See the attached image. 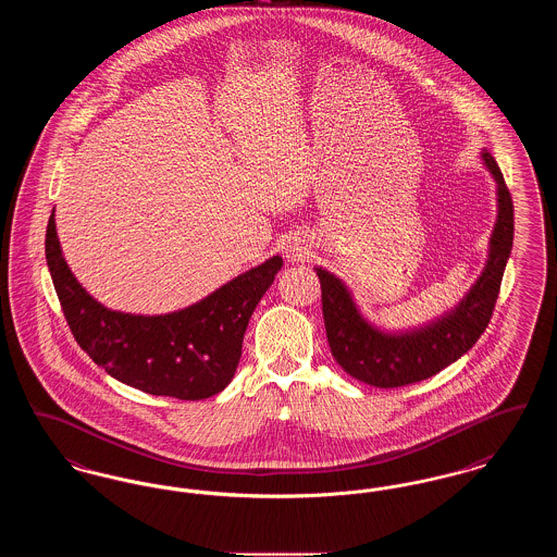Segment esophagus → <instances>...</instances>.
<instances>
[{
  "label": "esophagus",
  "mask_w": 557,
  "mask_h": 557,
  "mask_svg": "<svg viewBox=\"0 0 557 557\" xmlns=\"http://www.w3.org/2000/svg\"><path fill=\"white\" fill-rule=\"evenodd\" d=\"M284 252H286V259L292 263H302V261L309 259V246L302 238H290V242L284 248Z\"/></svg>",
  "instance_id": "esophagus-1"
}]
</instances>
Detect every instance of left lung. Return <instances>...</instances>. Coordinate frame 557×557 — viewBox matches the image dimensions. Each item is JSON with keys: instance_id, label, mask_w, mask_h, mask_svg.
<instances>
[{"instance_id": "8db88e82", "label": "left lung", "mask_w": 557, "mask_h": 557, "mask_svg": "<svg viewBox=\"0 0 557 557\" xmlns=\"http://www.w3.org/2000/svg\"><path fill=\"white\" fill-rule=\"evenodd\" d=\"M482 159L497 182L499 214L482 275L447 315L405 334L380 332L361 318L345 284L318 267L330 350L338 366L352 377L375 388H398L422 382L466 355L486 330L513 244V202L497 160L486 150Z\"/></svg>"}]
</instances>
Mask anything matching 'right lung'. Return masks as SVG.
<instances>
[{"instance_id": "right-lung-1", "label": "right lung", "mask_w": 557, "mask_h": 557, "mask_svg": "<svg viewBox=\"0 0 557 557\" xmlns=\"http://www.w3.org/2000/svg\"><path fill=\"white\" fill-rule=\"evenodd\" d=\"M46 259L66 323L94 363L137 391L182 400L212 397L232 382L250 315L284 265L271 257L187 309L146 318L110 311L81 288L62 257L53 212Z\"/></svg>"}]
</instances>
